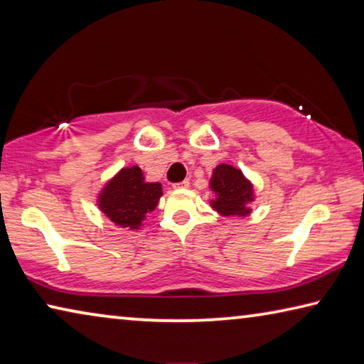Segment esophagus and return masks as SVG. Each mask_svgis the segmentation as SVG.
I'll return each mask as SVG.
<instances>
[{
	"mask_svg": "<svg viewBox=\"0 0 364 364\" xmlns=\"http://www.w3.org/2000/svg\"><path fill=\"white\" fill-rule=\"evenodd\" d=\"M173 188H175V189H186V188H189V181L184 180V181H181V183H176Z\"/></svg>",
	"mask_w": 364,
	"mask_h": 364,
	"instance_id": "1",
	"label": "esophagus"
}]
</instances>
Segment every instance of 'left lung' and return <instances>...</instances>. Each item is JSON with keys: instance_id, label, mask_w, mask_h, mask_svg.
Wrapping results in <instances>:
<instances>
[{"instance_id": "1", "label": "left lung", "mask_w": 364, "mask_h": 364, "mask_svg": "<svg viewBox=\"0 0 364 364\" xmlns=\"http://www.w3.org/2000/svg\"><path fill=\"white\" fill-rule=\"evenodd\" d=\"M210 189L215 194L210 207L221 217H247L252 213L255 191L242 170L228 164L217 165L212 171Z\"/></svg>"}]
</instances>
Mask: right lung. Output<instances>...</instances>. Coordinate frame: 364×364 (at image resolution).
I'll return each instance as SVG.
<instances>
[{
	"label": "right lung",
	"mask_w": 364,
	"mask_h": 364,
	"mask_svg": "<svg viewBox=\"0 0 364 364\" xmlns=\"http://www.w3.org/2000/svg\"><path fill=\"white\" fill-rule=\"evenodd\" d=\"M162 184L146 183L138 165L123 167L104 184L97 194V207L115 226L136 231L143 226L147 213L156 210Z\"/></svg>",
	"instance_id": "add662e5"
}]
</instances>
